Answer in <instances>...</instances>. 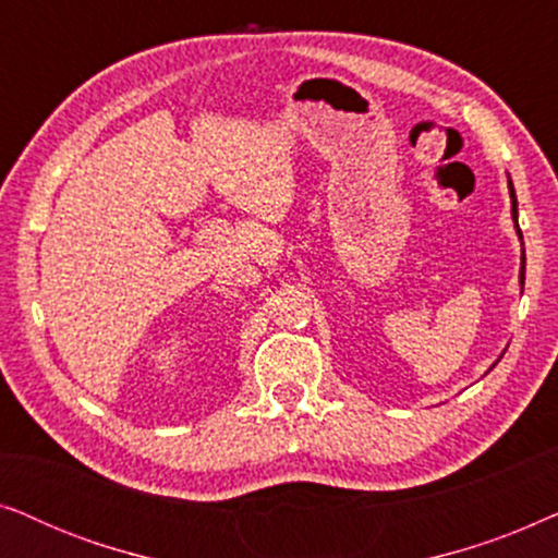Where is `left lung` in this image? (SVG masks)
Here are the masks:
<instances>
[{
    "label": "left lung",
    "mask_w": 558,
    "mask_h": 558,
    "mask_svg": "<svg viewBox=\"0 0 558 558\" xmlns=\"http://www.w3.org/2000/svg\"><path fill=\"white\" fill-rule=\"evenodd\" d=\"M510 197H513V220H515V228H518V203H515V193H513V185H510ZM518 235L523 239L521 228H518ZM521 284H525V254H523V264H521Z\"/></svg>",
    "instance_id": "8db88e82"
}]
</instances>
